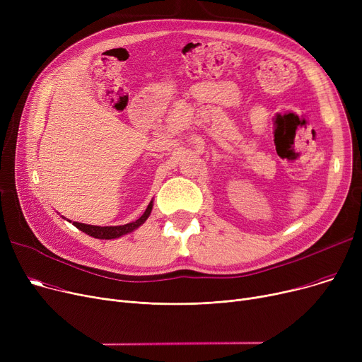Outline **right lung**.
<instances>
[{
    "instance_id": "right-lung-1",
    "label": "right lung",
    "mask_w": 362,
    "mask_h": 362,
    "mask_svg": "<svg viewBox=\"0 0 362 362\" xmlns=\"http://www.w3.org/2000/svg\"><path fill=\"white\" fill-rule=\"evenodd\" d=\"M152 205H154V201L151 199V202L146 206L145 213L136 221H132V223H127V224H123V226H104V227H101V226L85 224V223H78V221H73V226H76L79 230L85 232L86 235L92 236V238H97V239H116V238H120L123 235L132 233L133 230H136L139 226H142L146 221V218L151 216Z\"/></svg>"
}]
</instances>
